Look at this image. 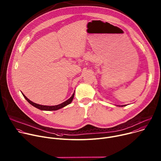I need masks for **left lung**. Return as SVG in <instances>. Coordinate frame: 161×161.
<instances>
[{
    "label": "left lung",
    "mask_w": 161,
    "mask_h": 161,
    "mask_svg": "<svg viewBox=\"0 0 161 161\" xmlns=\"http://www.w3.org/2000/svg\"><path fill=\"white\" fill-rule=\"evenodd\" d=\"M124 106H125V105H121V107H124ZM119 107H120V106H119Z\"/></svg>",
    "instance_id": "1"
}]
</instances>
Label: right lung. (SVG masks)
<instances>
[{
	"label": "right lung",
	"mask_w": 161,
	"mask_h": 161,
	"mask_svg": "<svg viewBox=\"0 0 161 161\" xmlns=\"http://www.w3.org/2000/svg\"><path fill=\"white\" fill-rule=\"evenodd\" d=\"M24 98L26 99V100L30 103L31 104L32 106L35 107L36 108H38V109H40L41 110H46V111H52V110H59L64 107H65L68 105H69L70 103H71V102H72L73 100V98L74 97V93L72 94V96H71V97L67 100V101L64 102L63 103H61V104H59L58 105H54V106H47V105H39V104H37V103H34L32 102L31 101H30L29 99H28L26 96L23 94Z\"/></svg>",
	"instance_id": "right-lung-1"
}]
</instances>
